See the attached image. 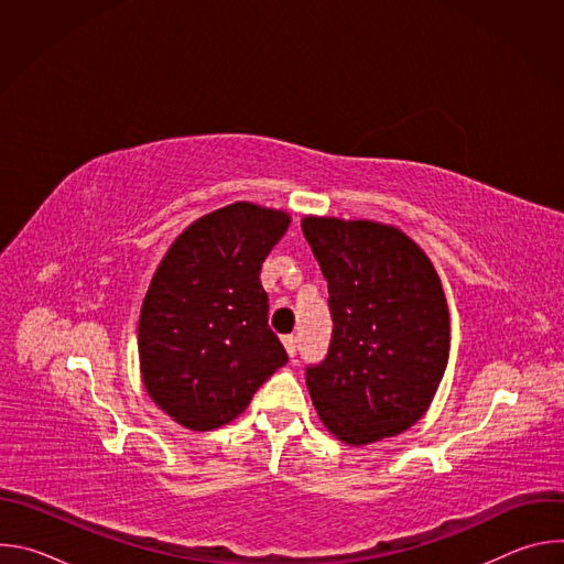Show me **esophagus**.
<instances>
[{"label":"esophagus","instance_id":"obj_1","mask_svg":"<svg viewBox=\"0 0 564 564\" xmlns=\"http://www.w3.org/2000/svg\"><path fill=\"white\" fill-rule=\"evenodd\" d=\"M283 341V346H285V350H288V355H290V359L294 361V357H296V337H292V335H288V337H283L281 339Z\"/></svg>","mask_w":564,"mask_h":564}]
</instances>
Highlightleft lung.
Returning <instances> with one entry per match:
<instances>
[{"mask_svg":"<svg viewBox=\"0 0 564 564\" xmlns=\"http://www.w3.org/2000/svg\"><path fill=\"white\" fill-rule=\"evenodd\" d=\"M303 236L328 281L333 337L305 368L312 404L346 444L411 429L448 361V307L429 257L394 227L314 218Z\"/></svg>","mask_w":564,"mask_h":564,"instance_id":"left-lung-1","label":"left lung"}]
</instances>
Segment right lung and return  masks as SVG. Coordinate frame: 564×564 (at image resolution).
Masks as SVG:
<instances>
[{
  "label": "right lung",
  "mask_w": 564,
  "mask_h": 564,
  "mask_svg": "<svg viewBox=\"0 0 564 564\" xmlns=\"http://www.w3.org/2000/svg\"><path fill=\"white\" fill-rule=\"evenodd\" d=\"M288 225L285 212L227 205L189 225L155 270L140 312V368L151 399L178 424L231 422L288 364L259 279Z\"/></svg>",
  "instance_id": "obj_1"
}]
</instances>
